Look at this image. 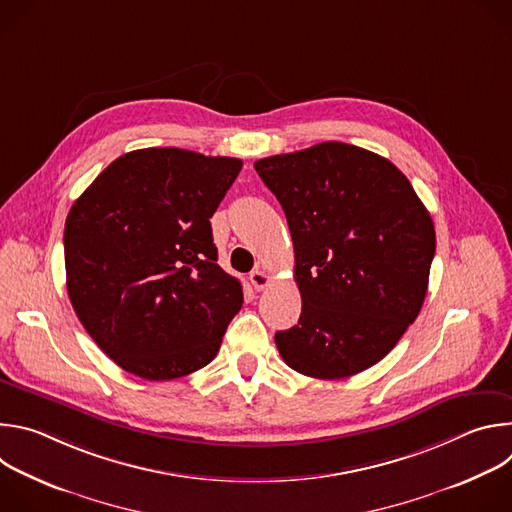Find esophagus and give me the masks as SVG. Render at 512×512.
<instances>
[{
	"label": "esophagus",
	"mask_w": 512,
	"mask_h": 512,
	"mask_svg": "<svg viewBox=\"0 0 512 512\" xmlns=\"http://www.w3.org/2000/svg\"><path fill=\"white\" fill-rule=\"evenodd\" d=\"M249 281H251V285H253L257 291H261V289H265V287L269 285L271 277H269L263 269H255V271H251Z\"/></svg>",
	"instance_id": "esophagus-1"
}]
</instances>
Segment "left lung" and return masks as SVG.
<instances>
[{"label": "left lung", "instance_id": "8db88e82", "mask_svg": "<svg viewBox=\"0 0 512 512\" xmlns=\"http://www.w3.org/2000/svg\"><path fill=\"white\" fill-rule=\"evenodd\" d=\"M255 170L285 212L302 294L300 322L275 334L281 358L314 379L367 371L423 306L435 253L427 208L395 164L342 141Z\"/></svg>", "mask_w": 512, "mask_h": 512}]
</instances>
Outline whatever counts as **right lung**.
<instances>
[{"label":"right lung","mask_w":512,"mask_h":512,"mask_svg":"<svg viewBox=\"0 0 512 512\" xmlns=\"http://www.w3.org/2000/svg\"><path fill=\"white\" fill-rule=\"evenodd\" d=\"M237 158L145 148L111 162L64 225L72 308L115 364L148 381L186 377L216 356L243 306L216 263L210 216Z\"/></svg>","instance_id":"obj_1"}]
</instances>
